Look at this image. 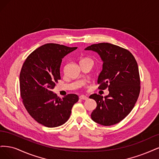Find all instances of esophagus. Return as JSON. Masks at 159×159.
<instances>
[{
    "label": "esophagus",
    "mask_w": 159,
    "mask_h": 159,
    "mask_svg": "<svg viewBox=\"0 0 159 159\" xmlns=\"http://www.w3.org/2000/svg\"><path fill=\"white\" fill-rule=\"evenodd\" d=\"M79 98L81 100H86L89 99V97L86 96H84V95H80L79 96Z\"/></svg>",
    "instance_id": "1"
}]
</instances>
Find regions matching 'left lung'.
<instances>
[{"mask_svg":"<svg viewBox=\"0 0 159 159\" xmlns=\"http://www.w3.org/2000/svg\"><path fill=\"white\" fill-rule=\"evenodd\" d=\"M84 50L99 55L103 65L98 79V88L109 90L104 97L96 94L90 96L97 104L91 118L102 125L116 124L130 113L139 97L140 79L137 61L128 50L109 43L91 45Z\"/></svg>","mask_w":159,"mask_h":159,"instance_id":"obj_1","label":"left lung"}]
</instances>
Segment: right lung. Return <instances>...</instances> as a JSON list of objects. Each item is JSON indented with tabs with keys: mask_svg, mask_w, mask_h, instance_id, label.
Here are the masks:
<instances>
[{
	"mask_svg": "<svg viewBox=\"0 0 159 159\" xmlns=\"http://www.w3.org/2000/svg\"><path fill=\"white\" fill-rule=\"evenodd\" d=\"M77 48L47 43L38 48L25 59L20 74V95L30 115L48 127L64 124L69 118L79 96L69 94L62 98L52 91L61 79L62 59Z\"/></svg>",
	"mask_w": 159,
	"mask_h": 159,
	"instance_id": "obj_1",
	"label": "right lung"
}]
</instances>
